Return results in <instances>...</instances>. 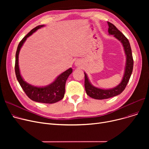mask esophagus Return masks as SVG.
<instances>
[{
    "mask_svg": "<svg viewBox=\"0 0 149 149\" xmlns=\"http://www.w3.org/2000/svg\"><path fill=\"white\" fill-rule=\"evenodd\" d=\"M80 61H77V62H76V63H75V65H76V66H79V65H80Z\"/></svg>",
    "mask_w": 149,
    "mask_h": 149,
    "instance_id": "obj_1",
    "label": "esophagus"
}]
</instances>
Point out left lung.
I'll return each mask as SVG.
<instances>
[{
    "mask_svg": "<svg viewBox=\"0 0 149 149\" xmlns=\"http://www.w3.org/2000/svg\"><path fill=\"white\" fill-rule=\"evenodd\" d=\"M107 24L109 26V34L113 35V37L118 39L123 45L126 57V66H125L124 73L121 83L116 87L112 89H103L93 86L91 83L87 74L86 72H84L86 92L90 97L97 100L107 99L120 94L126 87L132 73L133 67H134V60H133L132 49L128 39L112 23L107 22Z\"/></svg>",
    "mask_w": 149,
    "mask_h": 149,
    "instance_id": "1",
    "label": "left lung"
}]
</instances>
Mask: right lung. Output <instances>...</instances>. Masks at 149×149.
<instances>
[{"label": "right lung", "mask_w": 149, "mask_h": 149, "mask_svg": "<svg viewBox=\"0 0 149 149\" xmlns=\"http://www.w3.org/2000/svg\"><path fill=\"white\" fill-rule=\"evenodd\" d=\"M45 25H38L31 30L30 32L20 42L16 54H15V72L17 79L24 91L26 95L33 101L38 103L52 104L57 102L64 97L65 93V84L69 75L72 72V69L70 68L65 72L59 75L56 79L52 83L43 87H37L31 85L23 79L20 72L19 66V54L20 50L26 38L32 35L36 31L43 27Z\"/></svg>", "instance_id": "obj_1"}]
</instances>
